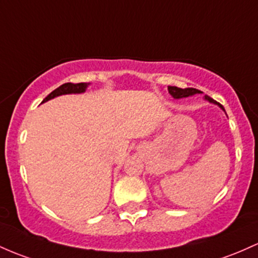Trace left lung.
Segmentation results:
<instances>
[{"mask_svg":"<svg viewBox=\"0 0 258 258\" xmlns=\"http://www.w3.org/2000/svg\"><path fill=\"white\" fill-rule=\"evenodd\" d=\"M168 90L169 93H170V95L172 98L175 99H181V98H187V97H191V95H195V94H200V93H202L201 90L198 89H195V88H185V89H182V88H177V87H171L169 86L168 87ZM206 100H208L209 103H213L216 104V105H218L220 107L222 110H224V107H223V105H220L219 103H217L214 99H212L211 97H208V95H206L205 97ZM225 111V110H224Z\"/></svg>","mask_w":258,"mask_h":258,"instance_id":"8db88e82","label":"left lung"}]
</instances>
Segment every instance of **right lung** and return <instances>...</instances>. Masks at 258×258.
I'll return each instance as SVG.
<instances>
[{
  "label": "right lung",
  "mask_w": 258,
  "mask_h": 258,
  "mask_svg": "<svg viewBox=\"0 0 258 258\" xmlns=\"http://www.w3.org/2000/svg\"><path fill=\"white\" fill-rule=\"evenodd\" d=\"M89 86V83H64L62 84L55 89L53 92H51L46 98L42 100V103L45 101L50 100V99H53L56 97H60V95H64V94H79V93H84L86 92L87 87Z\"/></svg>",
  "instance_id": "1"
}]
</instances>
